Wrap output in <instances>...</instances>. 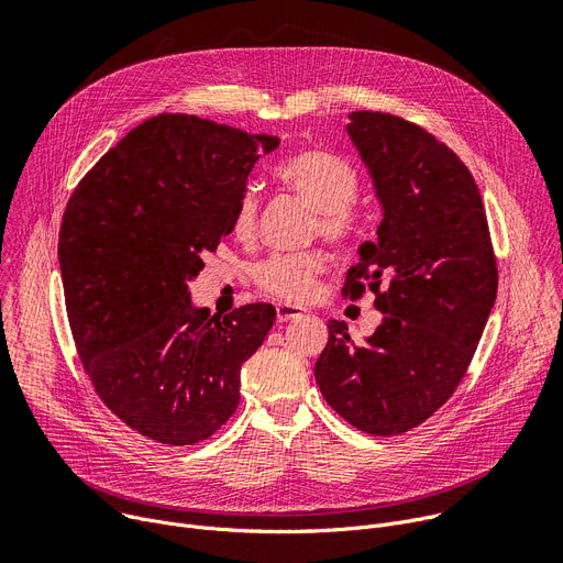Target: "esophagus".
<instances>
[{"label": "esophagus", "instance_id": "1", "mask_svg": "<svg viewBox=\"0 0 563 563\" xmlns=\"http://www.w3.org/2000/svg\"><path fill=\"white\" fill-rule=\"evenodd\" d=\"M303 314H306V310L298 308V306H278V308H276V317H278L280 323L294 321V319H301Z\"/></svg>", "mask_w": 563, "mask_h": 563}]
</instances>
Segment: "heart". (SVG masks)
Listing matches in <instances>:
<instances>
[{"instance_id":"b5f03b06","label":"heart","mask_w":563,"mask_h":563,"mask_svg":"<svg viewBox=\"0 0 563 563\" xmlns=\"http://www.w3.org/2000/svg\"><path fill=\"white\" fill-rule=\"evenodd\" d=\"M276 178L317 210L314 229L325 242L344 244L351 238V206L360 192V178L349 161L328 152H301L276 167ZM255 192L244 190L233 212V233L238 238H249L255 231ZM321 272L323 255L317 251L276 253L257 262L251 278L260 291L278 301L301 303L312 296Z\"/></svg>"}]
</instances>
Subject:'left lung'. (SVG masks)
<instances>
[{"instance_id":"left-lung-1","label":"left lung","mask_w":563,"mask_h":563,"mask_svg":"<svg viewBox=\"0 0 563 563\" xmlns=\"http://www.w3.org/2000/svg\"><path fill=\"white\" fill-rule=\"evenodd\" d=\"M349 137L383 208L378 240L360 244L344 296L376 291L383 321L364 344L328 321L314 364L325 402L366 434L417 428L453 396L498 291L484 203L466 165L421 126L355 110Z\"/></svg>"}]
</instances>
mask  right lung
Segmentation results:
<instances>
[{"mask_svg": "<svg viewBox=\"0 0 563 563\" xmlns=\"http://www.w3.org/2000/svg\"><path fill=\"white\" fill-rule=\"evenodd\" d=\"M278 144L163 112L101 156L67 201L58 262L74 344L106 407L158 443H199L233 417L242 364L276 321L269 303L210 317L187 285Z\"/></svg>", "mask_w": 563, "mask_h": 563, "instance_id": "right-lung-1", "label": "right lung"}]
</instances>
